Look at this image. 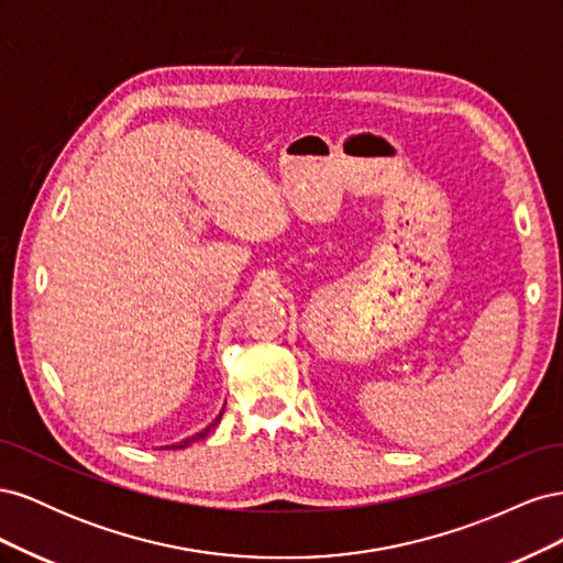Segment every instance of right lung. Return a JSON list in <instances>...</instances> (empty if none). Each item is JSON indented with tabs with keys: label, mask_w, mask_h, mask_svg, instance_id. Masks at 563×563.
Returning <instances> with one entry per match:
<instances>
[{
	"label": "right lung",
	"mask_w": 563,
	"mask_h": 563,
	"mask_svg": "<svg viewBox=\"0 0 563 563\" xmlns=\"http://www.w3.org/2000/svg\"><path fill=\"white\" fill-rule=\"evenodd\" d=\"M220 416H223V413H220ZM220 416H218V418H216V420H213V422L209 424V428H207V430H201V432H197V434H195V437H190V439H183V441H180V444H174L172 449H185V446H190V444H192V441H199V439H203V437H207V434H209V432H211V430L216 428V424L220 422Z\"/></svg>",
	"instance_id": "add662e5"
}]
</instances>
